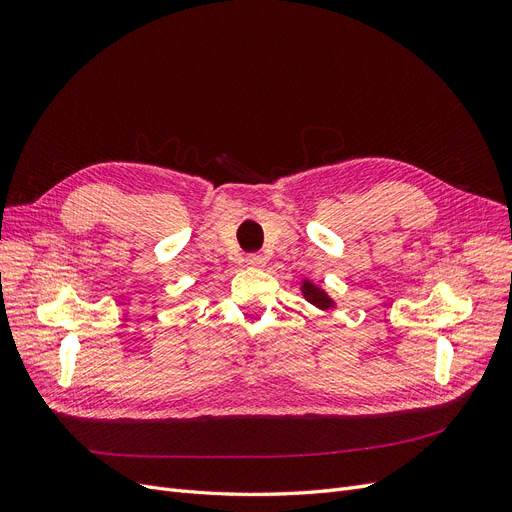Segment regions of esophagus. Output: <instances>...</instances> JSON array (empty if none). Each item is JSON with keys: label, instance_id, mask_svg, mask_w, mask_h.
<instances>
[{"label": "esophagus", "instance_id": "esophagus-1", "mask_svg": "<svg viewBox=\"0 0 512 512\" xmlns=\"http://www.w3.org/2000/svg\"><path fill=\"white\" fill-rule=\"evenodd\" d=\"M245 265L250 269H262L265 267V258H262L260 254H250L245 258Z\"/></svg>", "mask_w": 512, "mask_h": 512}]
</instances>
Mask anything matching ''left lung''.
I'll return each instance as SVG.
<instances>
[{"label":"left lung","mask_w":512,"mask_h":512,"mask_svg":"<svg viewBox=\"0 0 512 512\" xmlns=\"http://www.w3.org/2000/svg\"><path fill=\"white\" fill-rule=\"evenodd\" d=\"M301 292H303V297H305L309 303L316 305L318 309H324V312H327V309H331V307H335V301L329 297V294L324 292L320 286L309 282V280H303Z\"/></svg>","instance_id":"8db88e82"}]
</instances>
